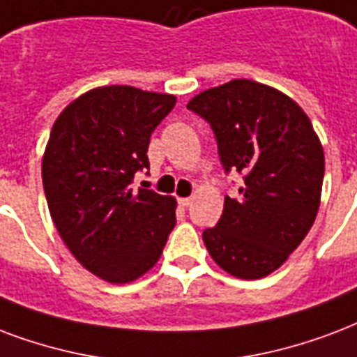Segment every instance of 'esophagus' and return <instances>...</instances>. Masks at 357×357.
<instances>
[{"label": "esophagus", "mask_w": 357, "mask_h": 357, "mask_svg": "<svg viewBox=\"0 0 357 357\" xmlns=\"http://www.w3.org/2000/svg\"><path fill=\"white\" fill-rule=\"evenodd\" d=\"M190 202H192V198H178V204L181 208H189Z\"/></svg>", "instance_id": "1"}]
</instances>
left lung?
<instances>
[{"mask_svg": "<svg viewBox=\"0 0 357 357\" xmlns=\"http://www.w3.org/2000/svg\"><path fill=\"white\" fill-rule=\"evenodd\" d=\"M215 132L227 172L245 176L239 198H225L206 249L230 275L273 273L305 239L322 197L324 148L303 108L279 89L236 78L187 105Z\"/></svg>", "mask_w": 357, "mask_h": 357, "instance_id": "1", "label": "left lung"}]
</instances>
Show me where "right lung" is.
Here are the masks:
<instances>
[{
    "instance_id": "1",
    "label": "right lung",
    "mask_w": 357,
    "mask_h": 357,
    "mask_svg": "<svg viewBox=\"0 0 357 357\" xmlns=\"http://www.w3.org/2000/svg\"><path fill=\"white\" fill-rule=\"evenodd\" d=\"M176 97L100 86L65 106L43 155L50 217L73 257L106 282L148 273L176 225V198L130 187Z\"/></svg>"
}]
</instances>
